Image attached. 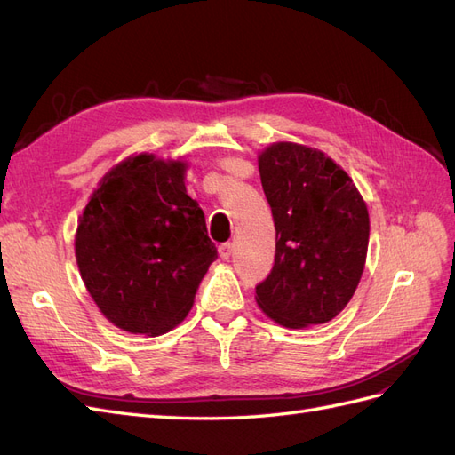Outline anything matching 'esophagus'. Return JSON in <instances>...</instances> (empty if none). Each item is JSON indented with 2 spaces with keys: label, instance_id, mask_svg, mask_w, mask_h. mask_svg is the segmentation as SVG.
Returning a JSON list of instances; mask_svg holds the SVG:
<instances>
[{
  "label": "esophagus",
  "instance_id": "34e87169",
  "mask_svg": "<svg viewBox=\"0 0 455 455\" xmlns=\"http://www.w3.org/2000/svg\"><path fill=\"white\" fill-rule=\"evenodd\" d=\"M219 255H220V259H223V261H228L230 255H232V243L230 242L220 243L219 245Z\"/></svg>",
  "mask_w": 455,
  "mask_h": 455
}]
</instances>
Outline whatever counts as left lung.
<instances>
[{
	"label": "left lung",
	"instance_id": "1",
	"mask_svg": "<svg viewBox=\"0 0 455 455\" xmlns=\"http://www.w3.org/2000/svg\"><path fill=\"white\" fill-rule=\"evenodd\" d=\"M259 173L278 242L255 299L285 328L326 323L347 307L364 270L368 207L331 158L293 142L268 147Z\"/></svg>",
	"mask_w": 455,
	"mask_h": 455
}]
</instances>
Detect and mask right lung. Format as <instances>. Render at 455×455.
Returning <instances> with one entry per match:
<instances>
[{"label": "right lung", "instance_id": "1", "mask_svg": "<svg viewBox=\"0 0 455 455\" xmlns=\"http://www.w3.org/2000/svg\"><path fill=\"white\" fill-rule=\"evenodd\" d=\"M185 164L139 154L100 180L77 225L76 259L114 326L160 335L187 316L217 259Z\"/></svg>", "mask_w": 455, "mask_h": 455}]
</instances>
